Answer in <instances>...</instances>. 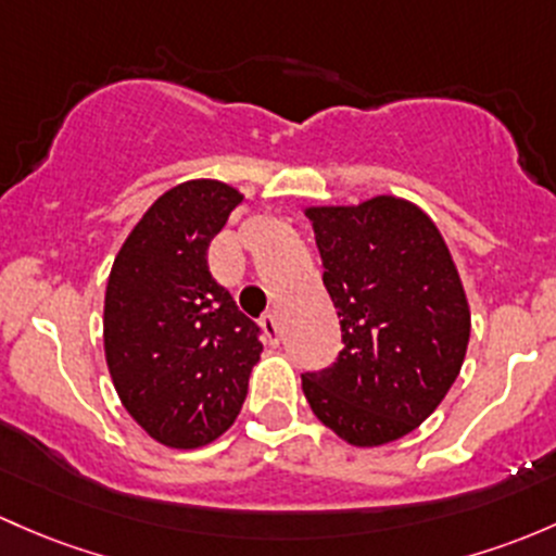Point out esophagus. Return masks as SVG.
<instances>
[{
    "label": "esophagus",
    "mask_w": 556,
    "mask_h": 556,
    "mask_svg": "<svg viewBox=\"0 0 556 556\" xmlns=\"http://www.w3.org/2000/svg\"><path fill=\"white\" fill-rule=\"evenodd\" d=\"M261 327H263V332H266L268 343H271V346H277V343H279V323H277V314H271V312L263 314Z\"/></svg>",
    "instance_id": "34e87169"
}]
</instances>
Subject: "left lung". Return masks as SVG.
<instances>
[{
  "mask_svg": "<svg viewBox=\"0 0 556 556\" xmlns=\"http://www.w3.org/2000/svg\"><path fill=\"white\" fill-rule=\"evenodd\" d=\"M343 349L301 372L314 416L359 447L410 434L458 378L469 303L437 226L416 204L376 197L306 210Z\"/></svg>",
  "mask_w": 556,
  "mask_h": 556,
  "instance_id": "left-lung-1",
  "label": "left lung"
}]
</instances>
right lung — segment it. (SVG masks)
Here are the masks:
<instances>
[{
  "label": "right lung",
  "instance_id": "obj_1",
  "mask_svg": "<svg viewBox=\"0 0 556 556\" xmlns=\"http://www.w3.org/2000/svg\"><path fill=\"white\" fill-rule=\"evenodd\" d=\"M242 202L218 180L162 194L122 244L103 308L111 381L132 418L170 447H202L242 410L261 327L207 266V248Z\"/></svg>",
  "mask_w": 556,
  "mask_h": 556
}]
</instances>
